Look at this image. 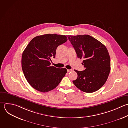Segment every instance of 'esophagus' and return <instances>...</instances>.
Wrapping results in <instances>:
<instances>
[{
	"instance_id": "34e87169",
	"label": "esophagus",
	"mask_w": 128,
	"mask_h": 128,
	"mask_svg": "<svg viewBox=\"0 0 128 128\" xmlns=\"http://www.w3.org/2000/svg\"><path fill=\"white\" fill-rule=\"evenodd\" d=\"M67 71H68V72H72V70H67Z\"/></svg>"
}]
</instances>
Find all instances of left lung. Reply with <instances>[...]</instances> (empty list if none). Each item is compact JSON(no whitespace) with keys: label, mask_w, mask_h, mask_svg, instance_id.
I'll return each mask as SVG.
<instances>
[{"label":"left lung","mask_w":128,"mask_h":128,"mask_svg":"<svg viewBox=\"0 0 128 128\" xmlns=\"http://www.w3.org/2000/svg\"><path fill=\"white\" fill-rule=\"evenodd\" d=\"M68 38L76 53L83 58L85 70L78 71L77 78L74 84L80 90L88 93L94 92L104 84L110 70V61L106 47L94 38L87 34Z\"/></svg>","instance_id":"obj_1"}]
</instances>
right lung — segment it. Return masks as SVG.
<instances>
[{"mask_svg": "<svg viewBox=\"0 0 128 128\" xmlns=\"http://www.w3.org/2000/svg\"><path fill=\"white\" fill-rule=\"evenodd\" d=\"M68 40L66 36L46 34L34 38L22 54V66L26 78L34 89L48 92L56 88L67 72L66 68L50 66L58 46Z\"/></svg>", "mask_w": 128, "mask_h": 128, "instance_id": "1", "label": "right lung"}]
</instances>
